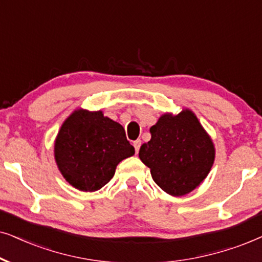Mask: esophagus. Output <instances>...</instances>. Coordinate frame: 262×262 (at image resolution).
I'll return each instance as SVG.
<instances>
[{
	"mask_svg": "<svg viewBox=\"0 0 262 262\" xmlns=\"http://www.w3.org/2000/svg\"><path fill=\"white\" fill-rule=\"evenodd\" d=\"M133 146H134V148H135V152H139V149H140V146H141V140L140 139H138V140H135L134 142H133Z\"/></svg>",
	"mask_w": 262,
	"mask_h": 262,
	"instance_id": "34e87169",
	"label": "esophagus"
}]
</instances>
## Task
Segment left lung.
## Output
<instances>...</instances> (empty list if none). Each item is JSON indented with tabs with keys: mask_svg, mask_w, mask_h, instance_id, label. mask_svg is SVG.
I'll return each instance as SVG.
<instances>
[{
	"mask_svg": "<svg viewBox=\"0 0 262 262\" xmlns=\"http://www.w3.org/2000/svg\"><path fill=\"white\" fill-rule=\"evenodd\" d=\"M149 133L151 140L141 146L139 157L164 191L182 196L206 179L214 162V145L193 111L162 115Z\"/></svg>",
	"mask_w": 262,
	"mask_h": 262,
	"instance_id": "1",
	"label": "left lung"
}]
</instances>
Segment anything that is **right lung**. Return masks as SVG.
<instances>
[{"mask_svg":"<svg viewBox=\"0 0 262 262\" xmlns=\"http://www.w3.org/2000/svg\"><path fill=\"white\" fill-rule=\"evenodd\" d=\"M62 176L81 191H96L115 175L117 164L135 153L120 123L102 111L78 109L63 122L55 140Z\"/></svg>","mask_w":262,"mask_h":262,"instance_id":"1","label":"right lung"}]
</instances>
